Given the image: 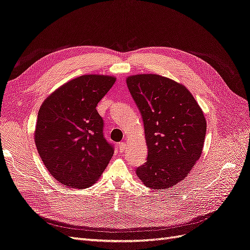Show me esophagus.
Segmentation results:
<instances>
[{
	"instance_id": "obj_1",
	"label": "esophagus",
	"mask_w": 250,
	"mask_h": 250,
	"mask_svg": "<svg viewBox=\"0 0 250 250\" xmlns=\"http://www.w3.org/2000/svg\"><path fill=\"white\" fill-rule=\"evenodd\" d=\"M118 149H119V151H121V152L125 151V150L126 149V144H125V142H121V143H118Z\"/></svg>"
}]
</instances>
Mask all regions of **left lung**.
Here are the masks:
<instances>
[{
    "label": "left lung",
    "instance_id": "left-lung-1",
    "mask_svg": "<svg viewBox=\"0 0 250 250\" xmlns=\"http://www.w3.org/2000/svg\"><path fill=\"white\" fill-rule=\"evenodd\" d=\"M127 88L142 115L148 156L137 167L150 189H169L199 159L206 133L201 108L183 84L158 74H137Z\"/></svg>",
    "mask_w": 250,
    "mask_h": 250
}]
</instances>
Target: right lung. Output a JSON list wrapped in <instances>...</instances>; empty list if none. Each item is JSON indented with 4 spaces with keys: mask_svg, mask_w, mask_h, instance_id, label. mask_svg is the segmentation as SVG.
Returning <instances> with one entry per match:
<instances>
[{
    "mask_svg": "<svg viewBox=\"0 0 250 250\" xmlns=\"http://www.w3.org/2000/svg\"><path fill=\"white\" fill-rule=\"evenodd\" d=\"M115 78L86 74L51 94L42 104L35 133L45 167L69 188L92 186L113 155L104 136V122L96 107Z\"/></svg>",
    "mask_w": 250,
    "mask_h": 250,
    "instance_id": "add662e5",
    "label": "right lung"
}]
</instances>
